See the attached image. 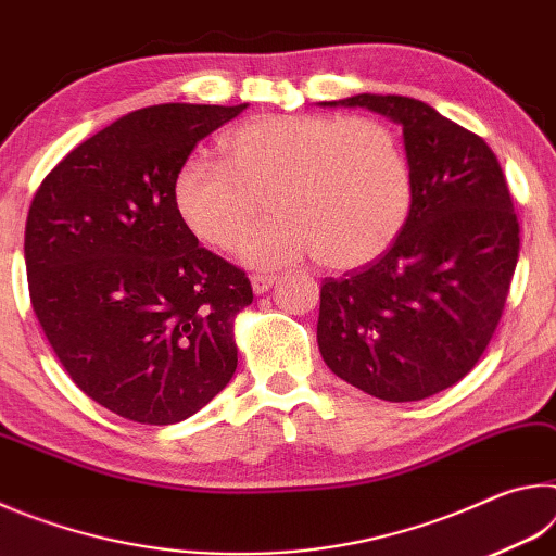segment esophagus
<instances>
[{
    "label": "esophagus",
    "instance_id": "34e87169",
    "mask_svg": "<svg viewBox=\"0 0 556 556\" xmlns=\"http://www.w3.org/2000/svg\"><path fill=\"white\" fill-rule=\"evenodd\" d=\"M277 275H267V271H262V275L252 277V289H255V294H265L269 287H275Z\"/></svg>",
    "mask_w": 556,
    "mask_h": 556
}]
</instances>
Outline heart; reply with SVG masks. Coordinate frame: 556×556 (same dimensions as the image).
I'll use <instances>...</instances> for the list:
<instances>
[{"label":"heart","mask_w":556,"mask_h":556,"mask_svg":"<svg viewBox=\"0 0 556 556\" xmlns=\"http://www.w3.org/2000/svg\"><path fill=\"white\" fill-rule=\"evenodd\" d=\"M225 162L188 156L174 178V205L208 248L240 252L265 213L277 218L248 260L277 267L318 255L331 269L380 257L409 215V166L394 131L372 117L265 115L228 131Z\"/></svg>","instance_id":"b5f03b06"}]
</instances>
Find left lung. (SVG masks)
Masks as SVG:
<instances>
[{"label": "left lung", "mask_w": 556, "mask_h": 556, "mask_svg": "<svg viewBox=\"0 0 556 556\" xmlns=\"http://www.w3.org/2000/svg\"><path fill=\"white\" fill-rule=\"evenodd\" d=\"M324 105L400 122L412 205L388 252L321 281L318 348L372 397H431L473 370L501 324L520 252L510 188L485 139L427 102L363 92Z\"/></svg>", "instance_id": "1"}]
</instances>
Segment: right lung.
I'll return each mask as SVG.
<instances>
[{
  "mask_svg": "<svg viewBox=\"0 0 556 556\" xmlns=\"http://www.w3.org/2000/svg\"><path fill=\"white\" fill-rule=\"evenodd\" d=\"M244 108L129 112L55 164L29 205L34 314L71 380L127 421H184L238 368L235 318L252 285L186 228L174 178Z\"/></svg>",
  "mask_w": 556,
  "mask_h": 556,
  "instance_id": "right-lung-1",
  "label": "right lung"
}]
</instances>
